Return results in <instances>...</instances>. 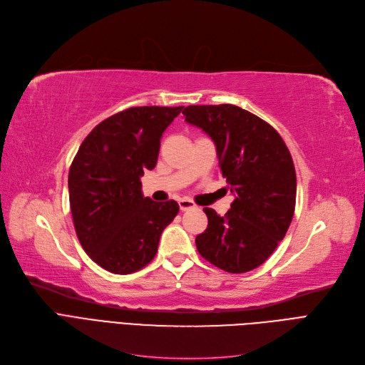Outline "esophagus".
<instances>
[{"instance_id":"esophagus-1","label":"esophagus","mask_w":365,"mask_h":365,"mask_svg":"<svg viewBox=\"0 0 365 365\" xmlns=\"http://www.w3.org/2000/svg\"><path fill=\"white\" fill-rule=\"evenodd\" d=\"M178 204H180V210H181V211H187V210H192V208H195V207H196L193 200H190V199H185V197L180 199V200H178Z\"/></svg>"}]
</instances>
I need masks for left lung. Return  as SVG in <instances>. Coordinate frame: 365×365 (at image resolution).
<instances>
[{"label": "left lung", "instance_id": "8db88e82", "mask_svg": "<svg viewBox=\"0 0 365 365\" xmlns=\"http://www.w3.org/2000/svg\"><path fill=\"white\" fill-rule=\"evenodd\" d=\"M185 122L216 145L223 178L235 199L222 217L204 208L207 230L196 237L199 254L230 273L254 270L278 247L296 207V170L272 125L232 104L188 106Z\"/></svg>", "mask_w": 365, "mask_h": 365}]
</instances>
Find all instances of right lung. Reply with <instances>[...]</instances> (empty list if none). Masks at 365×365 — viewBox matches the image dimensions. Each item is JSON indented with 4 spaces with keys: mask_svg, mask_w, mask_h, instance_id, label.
<instances>
[{
    "mask_svg": "<svg viewBox=\"0 0 365 365\" xmlns=\"http://www.w3.org/2000/svg\"><path fill=\"white\" fill-rule=\"evenodd\" d=\"M182 107H133L91 131L69 169V202L78 240L98 266L128 274L153 261L175 200L142 193L140 177L157 165L160 139Z\"/></svg>",
    "mask_w": 365,
    "mask_h": 365,
    "instance_id": "right-lung-1",
    "label": "right lung"
}]
</instances>
